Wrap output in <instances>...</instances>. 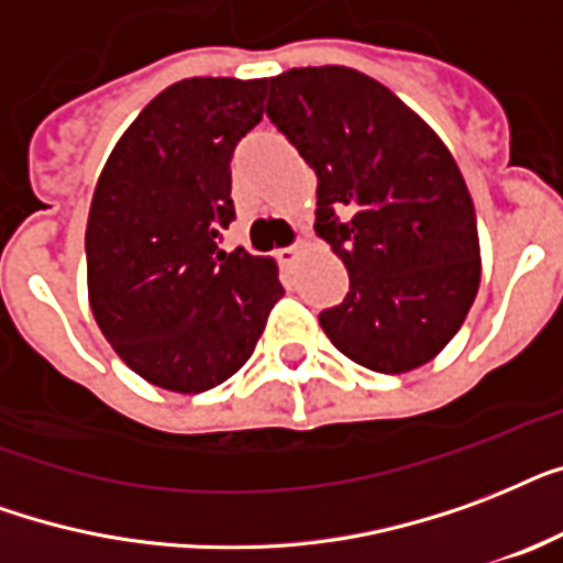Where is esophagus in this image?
<instances>
[{"mask_svg": "<svg viewBox=\"0 0 563 563\" xmlns=\"http://www.w3.org/2000/svg\"><path fill=\"white\" fill-rule=\"evenodd\" d=\"M305 252H308V243L299 241L294 243V246H287V250H278V261H282V264H294V261L299 258V255H305Z\"/></svg>", "mask_w": 563, "mask_h": 563, "instance_id": "34e87169", "label": "esophagus"}]
</instances>
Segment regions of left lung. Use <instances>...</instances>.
<instances>
[{"instance_id":"left-lung-1","label":"left lung","mask_w":563,"mask_h":563,"mask_svg":"<svg viewBox=\"0 0 563 563\" xmlns=\"http://www.w3.org/2000/svg\"><path fill=\"white\" fill-rule=\"evenodd\" d=\"M267 87V117L317 173L313 229L350 273L346 299L320 313L322 331L376 373L429 364L467 320L482 278L459 164L358 69H287Z\"/></svg>"}]
</instances>
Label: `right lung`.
I'll use <instances>...</instances> for the list:
<instances>
[{"label": "right lung", "instance_id": "obj_1", "mask_svg": "<svg viewBox=\"0 0 563 563\" xmlns=\"http://www.w3.org/2000/svg\"><path fill=\"white\" fill-rule=\"evenodd\" d=\"M267 78L161 90L104 161L87 217V296L104 341L150 385L202 394L250 361L278 267L222 252L232 155L264 117Z\"/></svg>", "mask_w": 563, "mask_h": 563}]
</instances>
